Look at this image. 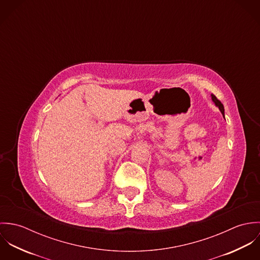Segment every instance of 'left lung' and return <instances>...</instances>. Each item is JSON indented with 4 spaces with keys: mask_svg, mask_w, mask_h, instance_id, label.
Returning <instances> with one entry per match:
<instances>
[{
    "mask_svg": "<svg viewBox=\"0 0 260 260\" xmlns=\"http://www.w3.org/2000/svg\"><path fill=\"white\" fill-rule=\"evenodd\" d=\"M211 99H212V101H213V103L215 104V106L216 107H218V109L220 110V112L222 113L223 117H224V106H223L222 103L213 95V94H211Z\"/></svg>",
    "mask_w": 260,
    "mask_h": 260,
    "instance_id": "8db88e82",
    "label": "left lung"
}]
</instances>
